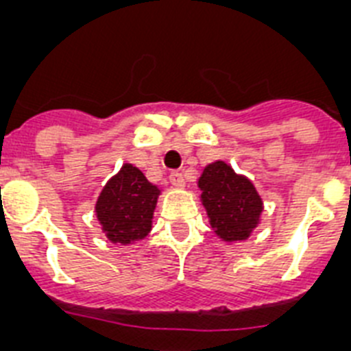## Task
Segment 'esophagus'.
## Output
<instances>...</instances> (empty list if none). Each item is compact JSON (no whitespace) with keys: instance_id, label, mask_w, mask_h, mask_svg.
<instances>
[{"instance_id":"1","label":"esophagus","mask_w":351,"mask_h":351,"mask_svg":"<svg viewBox=\"0 0 351 351\" xmlns=\"http://www.w3.org/2000/svg\"><path fill=\"white\" fill-rule=\"evenodd\" d=\"M170 184L176 186V188H184V178H182L181 172H172L169 176Z\"/></svg>"}]
</instances>
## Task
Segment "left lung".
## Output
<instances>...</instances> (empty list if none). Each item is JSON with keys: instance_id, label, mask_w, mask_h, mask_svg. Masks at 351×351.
I'll return each instance as SVG.
<instances>
[{"instance_id": "left-lung-1", "label": "left lung", "mask_w": 351, "mask_h": 351, "mask_svg": "<svg viewBox=\"0 0 351 351\" xmlns=\"http://www.w3.org/2000/svg\"><path fill=\"white\" fill-rule=\"evenodd\" d=\"M210 226L226 243L246 241L255 230L263 202L253 182L234 172L225 161H214L198 179Z\"/></svg>"}]
</instances>
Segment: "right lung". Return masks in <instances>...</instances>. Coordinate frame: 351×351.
Here are the masks:
<instances>
[{
    "mask_svg": "<svg viewBox=\"0 0 351 351\" xmlns=\"http://www.w3.org/2000/svg\"><path fill=\"white\" fill-rule=\"evenodd\" d=\"M160 190L145 179L137 167L125 163L105 184L98 202L96 218L108 241L132 244L151 232L153 213Z\"/></svg>",
    "mask_w": 351,
    "mask_h": 351,
    "instance_id": "obj_1",
    "label": "right lung"
}]
</instances>
